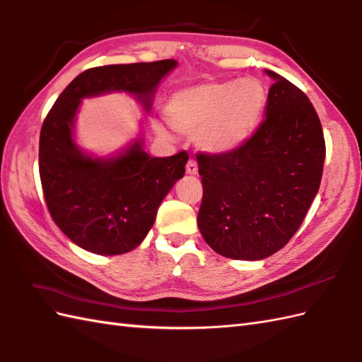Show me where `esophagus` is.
<instances>
[{
	"mask_svg": "<svg viewBox=\"0 0 362 362\" xmlns=\"http://www.w3.org/2000/svg\"><path fill=\"white\" fill-rule=\"evenodd\" d=\"M197 171H199V168H197V162L194 160V158H189L188 160V163H187V173L188 174H197Z\"/></svg>",
	"mask_w": 362,
	"mask_h": 362,
	"instance_id": "esophagus-1",
	"label": "esophagus"
}]
</instances>
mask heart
<instances>
[{
    "instance_id": "obj_1",
    "label": "heart",
    "mask_w": 362,
    "mask_h": 362,
    "mask_svg": "<svg viewBox=\"0 0 362 362\" xmlns=\"http://www.w3.org/2000/svg\"><path fill=\"white\" fill-rule=\"evenodd\" d=\"M267 103V89L256 78L208 81L175 90L165 106V119L185 136H194L208 153L222 154L242 146L256 131ZM158 136L170 137L160 123Z\"/></svg>"
}]
</instances>
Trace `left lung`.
I'll list each match as a JSON object with an SVG mask.
<instances>
[{"label":"left lung","instance_id":"obj_1","mask_svg":"<svg viewBox=\"0 0 362 362\" xmlns=\"http://www.w3.org/2000/svg\"><path fill=\"white\" fill-rule=\"evenodd\" d=\"M265 72L273 85L253 136L228 153L197 154L199 230L231 259H265L287 245L322 177L325 140L312 102L282 75Z\"/></svg>","mask_w":362,"mask_h":362}]
</instances>
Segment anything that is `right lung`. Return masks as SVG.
I'll list each match as a JSON object with an SVG mask.
<instances>
[{
	"instance_id": "1",
	"label": "right lung",
	"mask_w": 362,
	"mask_h": 362,
	"mask_svg": "<svg viewBox=\"0 0 362 362\" xmlns=\"http://www.w3.org/2000/svg\"><path fill=\"white\" fill-rule=\"evenodd\" d=\"M174 60L107 64L77 75L50 107L40 132V179L54 222L78 247L122 255L140 245L163 197L183 177L187 151L151 157L136 141L115 158H90L72 139L80 100L126 90L149 111L156 88Z\"/></svg>"
}]
</instances>
